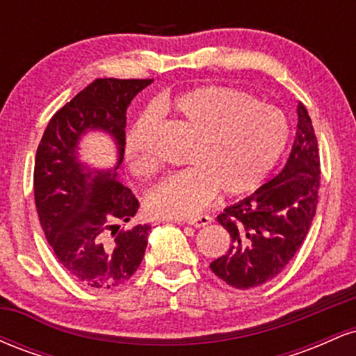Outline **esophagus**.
Wrapping results in <instances>:
<instances>
[{
	"label": "esophagus",
	"mask_w": 356,
	"mask_h": 356,
	"mask_svg": "<svg viewBox=\"0 0 356 356\" xmlns=\"http://www.w3.org/2000/svg\"><path fill=\"white\" fill-rule=\"evenodd\" d=\"M211 222H212L211 216H199V218L187 220V224H191V226H195V227H204V226H207V224H211Z\"/></svg>",
	"instance_id": "1"
}]
</instances>
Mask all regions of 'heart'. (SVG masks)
Returning <instances> with one entry per match:
<instances>
[{"label":"heart","mask_w":356,"mask_h":356,"mask_svg":"<svg viewBox=\"0 0 356 356\" xmlns=\"http://www.w3.org/2000/svg\"><path fill=\"white\" fill-rule=\"evenodd\" d=\"M194 136L187 169L167 175L145 194V209L161 219H189L209 206L219 191L243 195L256 191L284 152L289 127L275 105L257 102L243 90L206 85L159 102ZM157 110L142 113L125 137V155L136 175H149L154 161L138 142V132L157 122Z\"/></svg>","instance_id":"b5f03b06"}]
</instances>
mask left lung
Masks as SVG:
<instances>
[{
    "label": "left lung",
    "mask_w": 356,
    "mask_h": 356,
    "mask_svg": "<svg viewBox=\"0 0 356 356\" xmlns=\"http://www.w3.org/2000/svg\"><path fill=\"white\" fill-rule=\"evenodd\" d=\"M320 174L318 140L300 102L296 137L283 170L218 216L232 244L212 261V273L238 289L256 288L280 275L301 248L316 214Z\"/></svg>",
    "instance_id": "8db88e82"
}]
</instances>
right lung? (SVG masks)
I'll return each mask as SVG.
<instances>
[{"label":"right lung","mask_w":356,"mask_h":356,"mask_svg":"<svg viewBox=\"0 0 356 356\" xmlns=\"http://www.w3.org/2000/svg\"><path fill=\"white\" fill-rule=\"evenodd\" d=\"M154 80L97 79L65 104L44 129L35 157V204L53 252L80 284L110 289L124 284L145 254L150 226L120 229L137 214L134 192L117 179L125 152L127 107ZM87 129L114 137L118 165L97 171L78 159Z\"/></svg>","instance_id":"add662e5"}]
</instances>
